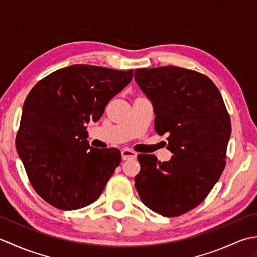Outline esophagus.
I'll list each match as a JSON object with an SVG mask.
<instances>
[{"instance_id": "34e87169", "label": "esophagus", "mask_w": 257, "mask_h": 257, "mask_svg": "<svg viewBox=\"0 0 257 257\" xmlns=\"http://www.w3.org/2000/svg\"><path fill=\"white\" fill-rule=\"evenodd\" d=\"M121 157L123 160H129V159H135L137 157V154L134 150H130L128 148H124L121 150Z\"/></svg>"}]
</instances>
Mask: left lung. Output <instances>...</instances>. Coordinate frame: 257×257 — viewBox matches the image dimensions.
<instances>
[{
  "mask_svg": "<svg viewBox=\"0 0 257 257\" xmlns=\"http://www.w3.org/2000/svg\"><path fill=\"white\" fill-rule=\"evenodd\" d=\"M134 76L154 105L156 133L168 135L173 154L165 162L138 155L136 190L150 210L182 215L206 198L224 170L230 114L214 83L195 70L163 66L136 69Z\"/></svg>",
  "mask_w": 257,
  "mask_h": 257,
  "instance_id": "left-lung-1",
  "label": "left lung"
}]
</instances>
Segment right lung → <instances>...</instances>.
<instances>
[{
    "instance_id": "1",
    "label": "right lung",
    "mask_w": 257,
    "mask_h": 257,
    "mask_svg": "<svg viewBox=\"0 0 257 257\" xmlns=\"http://www.w3.org/2000/svg\"><path fill=\"white\" fill-rule=\"evenodd\" d=\"M133 72L73 65L31 89L16 150L33 189L48 204L77 210L99 198L121 152L90 147L86 124L100 119L107 103L133 79Z\"/></svg>"
}]
</instances>
